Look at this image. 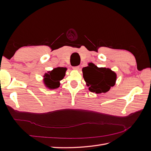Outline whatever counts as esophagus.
<instances>
[{
	"label": "esophagus",
	"mask_w": 151,
	"mask_h": 151,
	"mask_svg": "<svg viewBox=\"0 0 151 151\" xmlns=\"http://www.w3.org/2000/svg\"><path fill=\"white\" fill-rule=\"evenodd\" d=\"M72 68L74 70H78L79 68V66H74V67H72Z\"/></svg>",
	"instance_id": "34e87169"
}]
</instances>
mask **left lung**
<instances>
[{
    "label": "left lung",
    "mask_w": 151,
    "mask_h": 151,
    "mask_svg": "<svg viewBox=\"0 0 151 151\" xmlns=\"http://www.w3.org/2000/svg\"><path fill=\"white\" fill-rule=\"evenodd\" d=\"M83 77L91 92L106 93L115 84L116 74L108 68H99L93 63L83 68Z\"/></svg>",
    "instance_id": "left-lung-1"
}]
</instances>
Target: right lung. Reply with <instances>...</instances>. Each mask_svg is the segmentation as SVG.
I'll list each match as a JSON object with an SVG mask.
<instances>
[{"label": "right lung", "mask_w": 151, "mask_h": 151, "mask_svg": "<svg viewBox=\"0 0 151 151\" xmlns=\"http://www.w3.org/2000/svg\"><path fill=\"white\" fill-rule=\"evenodd\" d=\"M67 68L57 67L52 71H48L44 75V84L48 88L54 89L60 86V81L62 80L65 75Z\"/></svg>", "instance_id": "right-lung-1"}]
</instances>
